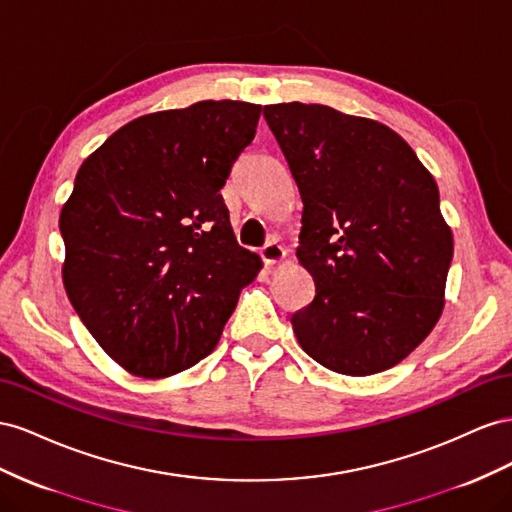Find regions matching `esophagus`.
<instances>
[{"label":"esophagus","instance_id":"esophagus-1","mask_svg":"<svg viewBox=\"0 0 512 512\" xmlns=\"http://www.w3.org/2000/svg\"><path fill=\"white\" fill-rule=\"evenodd\" d=\"M261 259H264L266 266L279 264V261L285 259V248L276 242H268L264 248H261Z\"/></svg>","mask_w":512,"mask_h":512}]
</instances>
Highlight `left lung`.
Here are the masks:
<instances>
[{"label": "left lung", "mask_w": 512, "mask_h": 512, "mask_svg": "<svg viewBox=\"0 0 512 512\" xmlns=\"http://www.w3.org/2000/svg\"><path fill=\"white\" fill-rule=\"evenodd\" d=\"M302 199L296 257L315 298L291 315L300 347L343 375L386 371L444 311L452 231L429 169L392 128L326 105H266Z\"/></svg>", "instance_id": "left-lung-1"}]
</instances>
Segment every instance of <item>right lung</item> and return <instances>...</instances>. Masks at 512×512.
I'll list each match as a JSON object with an SVG mask.
<instances>
[{"label":"right lung","instance_id":"right-lung-1","mask_svg":"<svg viewBox=\"0 0 512 512\" xmlns=\"http://www.w3.org/2000/svg\"><path fill=\"white\" fill-rule=\"evenodd\" d=\"M259 115L242 100L141 115L79 167L60 214L62 279L124 371L160 379L206 358L259 274L221 197Z\"/></svg>","mask_w":512,"mask_h":512}]
</instances>
